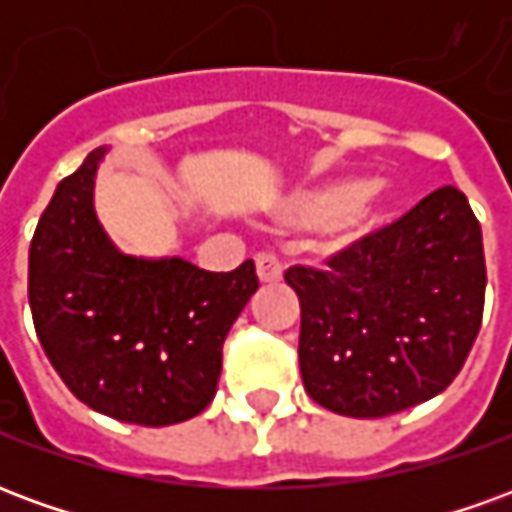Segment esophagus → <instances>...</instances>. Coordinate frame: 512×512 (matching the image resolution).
<instances>
[{
    "label": "esophagus",
    "instance_id": "34e87169",
    "mask_svg": "<svg viewBox=\"0 0 512 512\" xmlns=\"http://www.w3.org/2000/svg\"><path fill=\"white\" fill-rule=\"evenodd\" d=\"M255 266L260 282H277V279H282V263H279L277 255L263 252V255L255 257Z\"/></svg>",
    "mask_w": 512,
    "mask_h": 512
}]
</instances>
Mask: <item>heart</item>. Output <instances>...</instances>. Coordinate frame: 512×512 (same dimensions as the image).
Listing matches in <instances>:
<instances>
[{
	"mask_svg": "<svg viewBox=\"0 0 512 512\" xmlns=\"http://www.w3.org/2000/svg\"><path fill=\"white\" fill-rule=\"evenodd\" d=\"M381 219V200L365 180H337L293 194L277 211V222L293 230L329 227L337 238L354 241Z\"/></svg>",
	"mask_w": 512,
	"mask_h": 512,
	"instance_id": "heart-1",
	"label": "heart"
}]
</instances>
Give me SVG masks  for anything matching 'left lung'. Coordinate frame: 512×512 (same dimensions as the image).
Returning a JSON list of instances; mask_svg holds the SVG:
<instances>
[{
  "mask_svg": "<svg viewBox=\"0 0 512 512\" xmlns=\"http://www.w3.org/2000/svg\"><path fill=\"white\" fill-rule=\"evenodd\" d=\"M307 395L343 417H389L452 384L485 304L480 222L441 186L406 216L359 238L326 268L293 266Z\"/></svg>",
  "mask_w": 512,
  "mask_h": 512,
  "instance_id": "8db88e82",
  "label": "left lung"
}]
</instances>
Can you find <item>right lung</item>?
<instances>
[{
	"label": "right lung",
	"instance_id": "1",
	"mask_svg": "<svg viewBox=\"0 0 512 512\" xmlns=\"http://www.w3.org/2000/svg\"><path fill=\"white\" fill-rule=\"evenodd\" d=\"M98 147L60 180L29 244L35 332L65 386L106 417L145 428L200 414L216 395L222 345L255 263L205 271L183 257L123 255L95 216Z\"/></svg>",
	"mask_w": 512,
	"mask_h": 512
}]
</instances>
